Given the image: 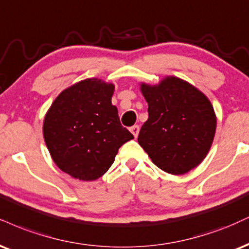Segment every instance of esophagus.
<instances>
[{
  "label": "esophagus",
  "mask_w": 249,
  "mask_h": 249,
  "mask_svg": "<svg viewBox=\"0 0 249 249\" xmlns=\"http://www.w3.org/2000/svg\"><path fill=\"white\" fill-rule=\"evenodd\" d=\"M130 131L134 136V138H137L138 134H139V126H138V125H133V126L130 128Z\"/></svg>",
  "instance_id": "esophagus-1"
}]
</instances>
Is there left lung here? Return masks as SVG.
<instances>
[{"mask_svg":"<svg viewBox=\"0 0 249 249\" xmlns=\"http://www.w3.org/2000/svg\"><path fill=\"white\" fill-rule=\"evenodd\" d=\"M148 119L138 142L155 166L183 175L202 163L213 142L217 117L204 92L188 81L168 75L155 85L140 82Z\"/></svg>","mask_w":249,"mask_h":249,"instance_id":"left-lung-1","label":"left lung"}]
</instances>
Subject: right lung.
Wrapping results in <instances>:
<instances>
[{"instance_id": "add662e5", "label": "right lung", "mask_w": 249, "mask_h": 249, "mask_svg": "<svg viewBox=\"0 0 249 249\" xmlns=\"http://www.w3.org/2000/svg\"><path fill=\"white\" fill-rule=\"evenodd\" d=\"M115 85L92 77L74 83L53 101L43 136L54 163L71 178L95 181L109 170L118 149L133 136L112 106Z\"/></svg>"}]
</instances>
